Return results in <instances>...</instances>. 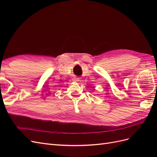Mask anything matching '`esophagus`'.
Returning <instances> with one entry per match:
<instances>
[{
  "mask_svg": "<svg viewBox=\"0 0 157 157\" xmlns=\"http://www.w3.org/2000/svg\"><path fill=\"white\" fill-rule=\"evenodd\" d=\"M74 80H75V82H78V81H79V79H78V78H74Z\"/></svg>",
  "mask_w": 157,
  "mask_h": 157,
  "instance_id": "esophagus-1",
  "label": "esophagus"
}]
</instances>
